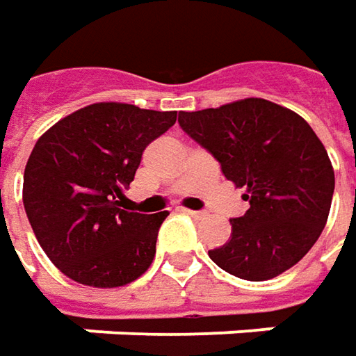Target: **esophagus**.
<instances>
[{"instance_id": "34e87169", "label": "esophagus", "mask_w": 356, "mask_h": 356, "mask_svg": "<svg viewBox=\"0 0 356 356\" xmlns=\"http://www.w3.org/2000/svg\"><path fill=\"white\" fill-rule=\"evenodd\" d=\"M184 212L192 218H206V212H198V210H184Z\"/></svg>"}]
</instances>
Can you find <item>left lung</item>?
<instances>
[{"label":"left lung","instance_id":"1","mask_svg":"<svg viewBox=\"0 0 356 356\" xmlns=\"http://www.w3.org/2000/svg\"><path fill=\"white\" fill-rule=\"evenodd\" d=\"M178 124L220 162L227 180L245 188L250 202L248 212L229 220L232 238L210 250V259L248 281L293 267L321 236L335 190L331 160L313 129L266 99L182 111Z\"/></svg>","mask_w":356,"mask_h":356}]
</instances>
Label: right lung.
<instances>
[{
	"label": "right lung",
	"mask_w": 356,
	"mask_h": 356,
	"mask_svg": "<svg viewBox=\"0 0 356 356\" xmlns=\"http://www.w3.org/2000/svg\"><path fill=\"white\" fill-rule=\"evenodd\" d=\"M174 122L176 111L97 103L37 140L23 174V206L39 245L67 277L90 287H120L150 267L168 212L118 206L144 148Z\"/></svg>",
	"instance_id": "1"
}]
</instances>
